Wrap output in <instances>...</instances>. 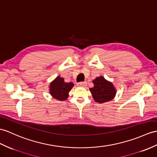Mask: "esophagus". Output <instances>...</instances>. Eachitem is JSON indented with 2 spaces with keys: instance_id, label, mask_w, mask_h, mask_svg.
Returning <instances> with one entry per match:
<instances>
[{
  "instance_id": "34e87169",
  "label": "esophagus",
  "mask_w": 157,
  "mask_h": 157,
  "mask_svg": "<svg viewBox=\"0 0 157 157\" xmlns=\"http://www.w3.org/2000/svg\"><path fill=\"white\" fill-rule=\"evenodd\" d=\"M78 86L85 87V86H86V82H80L78 83Z\"/></svg>"
}]
</instances>
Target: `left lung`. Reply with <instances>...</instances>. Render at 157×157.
<instances>
[{
    "label": "left lung",
    "instance_id": "left-lung-1",
    "mask_svg": "<svg viewBox=\"0 0 157 157\" xmlns=\"http://www.w3.org/2000/svg\"><path fill=\"white\" fill-rule=\"evenodd\" d=\"M93 83L94 86L90 88V91L95 101L102 103L112 100L116 93L112 83L106 81L102 76L95 78Z\"/></svg>",
    "mask_w": 157,
    "mask_h": 157
}]
</instances>
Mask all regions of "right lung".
Wrapping results in <instances>:
<instances>
[{
  "mask_svg": "<svg viewBox=\"0 0 157 157\" xmlns=\"http://www.w3.org/2000/svg\"><path fill=\"white\" fill-rule=\"evenodd\" d=\"M74 84L72 82H65L63 78L60 76L56 78L50 86V92L52 96L59 101H64L68 98V93Z\"/></svg>",
  "mask_w": 157,
  "mask_h": 157,
  "instance_id": "right-lung-1",
  "label": "right lung"
}]
</instances>
